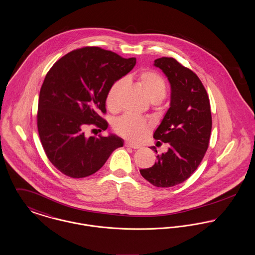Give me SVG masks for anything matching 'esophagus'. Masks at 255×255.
<instances>
[{"instance_id": "obj_1", "label": "esophagus", "mask_w": 255, "mask_h": 255, "mask_svg": "<svg viewBox=\"0 0 255 255\" xmlns=\"http://www.w3.org/2000/svg\"><path fill=\"white\" fill-rule=\"evenodd\" d=\"M125 146H126V147H130V148H133V149H137V148L140 147L139 145L135 144V143H132V142H129V141H126V142H125Z\"/></svg>"}]
</instances>
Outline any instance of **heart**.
<instances>
[{"mask_svg":"<svg viewBox=\"0 0 255 255\" xmlns=\"http://www.w3.org/2000/svg\"><path fill=\"white\" fill-rule=\"evenodd\" d=\"M137 81L143 92L152 103H160L167 93V84L164 78L154 71H142L137 75ZM125 86L124 79H118L110 87L107 96V108L116 112L119 109L120 94ZM149 124L143 118L133 115H124L114 123V130L121 137L132 141H139L149 131Z\"/></svg>","mask_w":255,"mask_h":255,"instance_id":"obj_1","label":"heart"}]
</instances>
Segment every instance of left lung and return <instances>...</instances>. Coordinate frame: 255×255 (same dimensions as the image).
<instances>
[{
    "label": "left lung",
    "mask_w": 255,
    "mask_h": 255,
    "mask_svg": "<svg viewBox=\"0 0 255 255\" xmlns=\"http://www.w3.org/2000/svg\"><path fill=\"white\" fill-rule=\"evenodd\" d=\"M154 66L169 79L171 104L153 137L168 142L169 149L157 155L152 167L139 172L154 186L172 187L191 176L206 154L213 125L211 105L202 81L190 69L172 57L156 59Z\"/></svg>",
    "instance_id": "1"
}]
</instances>
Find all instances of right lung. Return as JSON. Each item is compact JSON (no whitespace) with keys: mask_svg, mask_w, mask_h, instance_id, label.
Listing matches in <instances>:
<instances>
[{"mask_svg":"<svg viewBox=\"0 0 255 255\" xmlns=\"http://www.w3.org/2000/svg\"><path fill=\"white\" fill-rule=\"evenodd\" d=\"M136 65V58H122L97 46L73 50L59 59L45 76L39 91L37 124L49 161L65 176L81 178L99 171L123 139L85 137L83 129L108 122L106 96L117 80Z\"/></svg>","mask_w":255,"mask_h":255,"instance_id":"add662e5","label":"right lung"}]
</instances>
